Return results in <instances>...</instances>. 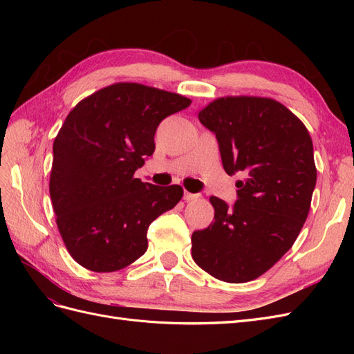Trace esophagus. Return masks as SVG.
I'll return each instance as SVG.
<instances>
[{"mask_svg": "<svg viewBox=\"0 0 354 354\" xmlns=\"http://www.w3.org/2000/svg\"><path fill=\"white\" fill-rule=\"evenodd\" d=\"M199 196L198 195H194V194H189V192H185V201L186 202H194L196 201Z\"/></svg>", "mask_w": 354, "mask_h": 354, "instance_id": "34e87169", "label": "esophagus"}]
</instances>
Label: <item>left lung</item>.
I'll return each instance as SVG.
<instances>
[{"label": "left lung", "mask_w": 354, "mask_h": 354, "mask_svg": "<svg viewBox=\"0 0 354 354\" xmlns=\"http://www.w3.org/2000/svg\"><path fill=\"white\" fill-rule=\"evenodd\" d=\"M198 118L217 137L224 171L246 178L236 183L233 207L209 198L214 221L192 234V257L216 279L254 281L303 229L316 186L312 137L291 111L267 97H220Z\"/></svg>", "instance_id": "left-lung-1"}]
</instances>
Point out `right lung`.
<instances>
[{"instance_id": "1", "label": "right lung", "mask_w": 354, "mask_h": 354, "mask_svg": "<svg viewBox=\"0 0 354 354\" xmlns=\"http://www.w3.org/2000/svg\"><path fill=\"white\" fill-rule=\"evenodd\" d=\"M192 103L183 95L118 82L81 100L53 145L50 198L72 259L93 272L130 266L147 250V229L183 196L178 185L136 178L155 152L167 116Z\"/></svg>"}]
</instances>
